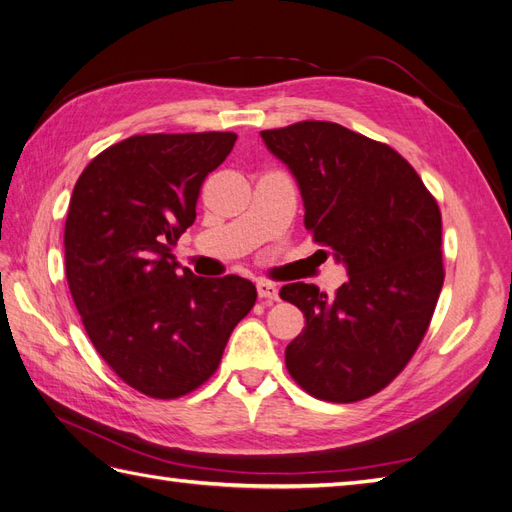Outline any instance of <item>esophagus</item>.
Instances as JSON below:
<instances>
[{
  "label": "esophagus",
  "mask_w": 512,
  "mask_h": 512,
  "mask_svg": "<svg viewBox=\"0 0 512 512\" xmlns=\"http://www.w3.org/2000/svg\"><path fill=\"white\" fill-rule=\"evenodd\" d=\"M257 294L259 298H270V300H277L279 298V287L270 283V281H257Z\"/></svg>",
  "instance_id": "obj_1"
}]
</instances>
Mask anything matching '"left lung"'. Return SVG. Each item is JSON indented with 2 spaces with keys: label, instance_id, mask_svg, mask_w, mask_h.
<instances>
[{
  "label": "left lung",
  "instance_id": "obj_1",
  "mask_svg": "<svg viewBox=\"0 0 512 512\" xmlns=\"http://www.w3.org/2000/svg\"><path fill=\"white\" fill-rule=\"evenodd\" d=\"M261 138L294 175L313 240L348 272L333 298L307 283L281 287L307 322L285 348L287 372L320 400L374 396L404 370L435 311L439 205L400 153L337 123L303 121Z\"/></svg>",
  "mask_w": 512,
  "mask_h": 512
}]
</instances>
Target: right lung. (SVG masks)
Masks as SVG:
<instances>
[{
    "mask_svg": "<svg viewBox=\"0 0 512 512\" xmlns=\"http://www.w3.org/2000/svg\"><path fill=\"white\" fill-rule=\"evenodd\" d=\"M231 131L131 136L77 179L64 264L84 329L110 368L151 398H179L218 368L255 285L179 270L173 246L196 218L205 177L227 160Z\"/></svg>",
    "mask_w": 512,
    "mask_h": 512,
    "instance_id": "obj_1",
    "label": "right lung"
}]
</instances>
